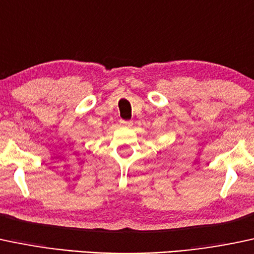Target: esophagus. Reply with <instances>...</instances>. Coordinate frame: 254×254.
<instances>
[{
	"label": "esophagus",
	"mask_w": 254,
	"mask_h": 254,
	"mask_svg": "<svg viewBox=\"0 0 254 254\" xmlns=\"http://www.w3.org/2000/svg\"><path fill=\"white\" fill-rule=\"evenodd\" d=\"M120 125H121L122 127H129L132 126V122L126 121V120H120Z\"/></svg>",
	"instance_id": "obj_1"
}]
</instances>
